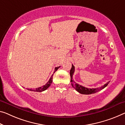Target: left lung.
I'll return each instance as SVG.
<instances>
[{
	"mask_svg": "<svg viewBox=\"0 0 125 125\" xmlns=\"http://www.w3.org/2000/svg\"><path fill=\"white\" fill-rule=\"evenodd\" d=\"M75 72V67L72 64V67L71 68L70 71V75L71 78V83H72V87H73L76 91H78L79 93L83 94H91L95 93L97 92L100 91L101 90L104 89L105 87H106L107 85L109 84V82H107L106 84H105L104 85L102 86L101 87L97 88H88L84 87H83L82 85H80L78 83H76L73 79V76L74 75V73Z\"/></svg>",
	"mask_w": 125,
	"mask_h": 125,
	"instance_id": "obj_1",
	"label": "left lung"
}]
</instances>
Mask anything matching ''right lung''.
Returning <instances> with one entry per match:
<instances>
[{
  "label": "right lung",
  "instance_id": "obj_1",
  "mask_svg": "<svg viewBox=\"0 0 125 125\" xmlns=\"http://www.w3.org/2000/svg\"><path fill=\"white\" fill-rule=\"evenodd\" d=\"M60 66H59V67H56V68H55V71H54V73L56 72V71L59 68H60ZM52 77H53V74L52 75V76H51V78H50V79L49 80V82H47V83L46 84H45V85H43L42 86V87H38L37 88H35V89H28V90H29V91H33V92H43L44 91H45V90H46L48 88H49L51 84L52 83Z\"/></svg>",
  "mask_w": 125,
  "mask_h": 125
}]
</instances>
